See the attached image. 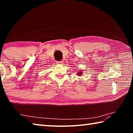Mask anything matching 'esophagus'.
Masks as SVG:
<instances>
[{
	"mask_svg": "<svg viewBox=\"0 0 133 133\" xmlns=\"http://www.w3.org/2000/svg\"><path fill=\"white\" fill-rule=\"evenodd\" d=\"M63 61H57V62H56V64H63Z\"/></svg>",
	"mask_w": 133,
	"mask_h": 133,
	"instance_id": "obj_1",
	"label": "esophagus"
}]
</instances>
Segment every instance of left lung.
Returning <instances> with one entry per match:
<instances>
[{
	"instance_id": "left-lung-1",
	"label": "left lung",
	"mask_w": 133,
	"mask_h": 133,
	"mask_svg": "<svg viewBox=\"0 0 133 133\" xmlns=\"http://www.w3.org/2000/svg\"><path fill=\"white\" fill-rule=\"evenodd\" d=\"M82 71H79V72H78V74H77V75H82Z\"/></svg>"
}]
</instances>
